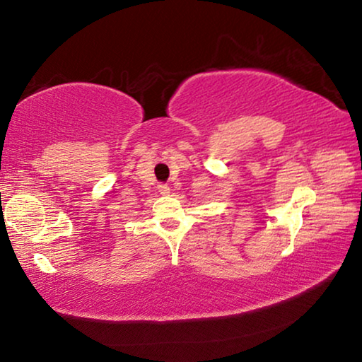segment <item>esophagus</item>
<instances>
[{
    "mask_svg": "<svg viewBox=\"0 0 362 362\" xmlns=\"http://www.w3.org/2000/svg\"><path fill=\"white\" fill-rule=\"evenodd\" d=\"M158 192L161 193V194H169L170 188H169L168 183H159V185H158Z\"/></svg>",
    "mask_w": 362,
    "mask_h": 362,
    "instance_id": "34e87169",
    "label": "esophagus"
}]
</instances>
